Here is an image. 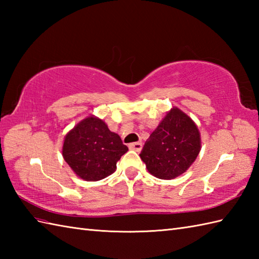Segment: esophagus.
Listing matches in <instances>:
<instances>
[{
    "instance_id": "esophagus-1",
    "label": "esophagus",
    "mask_w": 259,
    "mask_h": 259,
    "mask_svg": "<svg viewBox=\"0 0 259 259\" xmlns=\"http://www.w3.org/2000/svg\"><path fill=\"white\" fill-rule=\"evenodd\" d=\"M129 148L137 152H139L142 149V142H134V144L129 145Z\"/></svg>"
}]
</instances>
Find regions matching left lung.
Wrapping results in <instances>:
<instances>
[{"mask_svg": "<svg viewBox=\"0 0 259 259\" xmlns=\"http://www.w3.org/2000/svg\"><path fill=\"white\" fill-rule=\"evenodd\" d=\"M200 151V134L188 115L178 108L166 114L140 152L151 175L174 179L184 174Z\"/></svg>", "mask_w": 259, "mask_h": 259, "instance_id": "8db88e82", "label": "left lung"}]
</instances>
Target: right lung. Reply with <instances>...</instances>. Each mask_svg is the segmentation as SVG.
Returning a JSON list of instances; mask_svg holds the SVG:
<instances>
[{"label": "right lung", "mask_w": 259, "mask_h": 259, "mask_svg": "<svg viewBox=\"0 0 259 259\" xmlns=\"http://www.w3.org/2000/svg\"><path fill=\"white\" fill-rule=\"evenodd\" d=\"M126 151L128 147L102 120L88 117L65 136L62 155L80 178L98 181L115 171Z\"/></svg>", "instance_id": "obj_1"}]
</instances>
